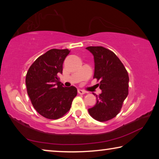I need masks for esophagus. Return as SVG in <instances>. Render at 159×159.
Segmentation results:
<instances>
[{"instance_id":"34e87169","label":"esophagus","mask_w":159,"mask_h":159,"mask_svg":"<svg viewBox=\"0 0 159 159\" xmlns=\"http://www.w3.org/2000/svg\"><path fill=\"white\" fill-rule=\"evenodd\" d=\"M77 92H78V93H79V94H80V95H83V94H84V93H85V92H84V91L82 90H78Z\"/></svg>"}]
</instances>
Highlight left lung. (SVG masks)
Here are the masks:
<instances>
[{
	"instance_id": "left-lung-1",
	"label": "left lung",
	"mask_w": 159,
	"mask_h": 159,
	"mask_svg": "<svg viewBox=\"0 0 159 159\" xmlns=\"http://www.w3.org/2000/svg\"><path fill=\"white\" fill-rule=\"evenodd\" d=\"M94 56L93 78L99 81L102 93L97 96L96 104L89 108L93 119L103 122L114 118L120 112L128 95L129 75L127 69L114 52L102 46L86 48Z\"/></svg>"
}]
</instances>
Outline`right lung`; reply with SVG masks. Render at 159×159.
Instances as JSON below:
<instances>
[{"label": "right lung", "instance_id": "1", "mask_svg": "<svg viewBox=\"0 0 159 159\" xmlns=\"http://www.w3.org/2000/svg\"><path fill=\"white\" fill-rule=\"evenodd\" d=\"M68 49H51L39 56L26 75V85L32 106L41 116L58 119L70 110L77 96L75 87H63L58 74L62 73L63 63Z\"/></svg>", "mask_w": 159, "mask_h": 159}]
</instances>
